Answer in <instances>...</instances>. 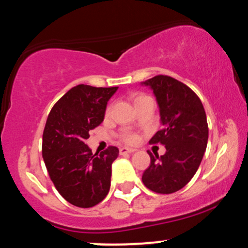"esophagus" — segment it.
<instances>
[{
	"label": "esophagus",
	"instance_id": "1",
	"mask_svg": "<svg viewBox=\"0 0 248 248\" xmlns=\"http://www.w3.org/2000/svg\"><path fill=\"white\" fill-rule=\"evenodd\" d=\"M137 151V149L135 148H127V146H124V148H121L119 149V153L122 154V155H124V154H134Z\"/></svg>",
	"mask_w": 248,
	"mask_h": 248
}]
</instances>
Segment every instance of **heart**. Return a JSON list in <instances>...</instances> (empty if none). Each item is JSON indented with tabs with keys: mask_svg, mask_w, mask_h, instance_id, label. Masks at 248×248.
<instances>
[{
	"mask_svg": "<svg viewBox=\"0 0 248 248\" xmlns=\"http://www.w3.org/2000/svg\"><path fill=\"white\" fill-rule=\"evenodd\" d=\"M144 98H146V95H143V94H137L135 97V99H134V103L136 104V103H138L140 102V100H142V99H144ZM110 112V108H108V113ZM125 140H126V142H129V143H132V142H135L136 140V136L135 135H131V134H129V135H126L125 136Z\"/></svg>",
	"mask_w": 248,
	"mask_h": 248,
	"instance_id": "obj_1",
	"label": "heart"
}]
</instances>
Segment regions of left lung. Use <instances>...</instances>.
<instances>
[{"label": "left lung", "mask_w": 248, "mask_h": 248, "mask_svg": "<svg viewBox=\"0 0 248 248\" xmlns=\"http://www.w3.org/2000/svg\"><path fill=\"white\" fill-rule=\"evenodd\" d=\"M142 85L153 90L162 124L149 143H161L167 150L162 156L149 153L151 162L142 181L155 193H175L193 178L206 151V112L195 92L171 77L156 76Z\"/></svg>", "instance_id": "8db88e82"}]
</instances>
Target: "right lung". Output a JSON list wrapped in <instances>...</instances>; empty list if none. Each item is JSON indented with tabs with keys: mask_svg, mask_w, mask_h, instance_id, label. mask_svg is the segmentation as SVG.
Returning a JSON list of instances; mask_svg holds the SVG:
<instances>
[{
	"mask_svg": "<svg viewBox=\"0 0 248 248\" xmlns=\"http://www.w3.org/2000/svg\"><path fill=\"white\" fill-rule=\"evenodd\" d=\"M118 87L78 85L53 106L42 135V157L50 180L66 201L80 208L102 202L111 186L116 146L93 155L86 140L104 121Z\"/></svg>",
	"mask_w": 248,
	"mask_h": 248,
	"instance_id": "add662e5",
	"label": "right lung"
}]
</instances>
